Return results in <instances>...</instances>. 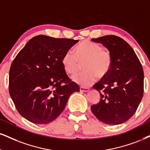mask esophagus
<instances>
[{"label": "esophagus", "instance_id": "obj_1", "mask_svg": "<svg viewBox=\"0 0 150 150\" xmlns=\"http://www.w3.org/2000/svg\"><path fill=\"white\" fill-rule=\"evenodd\" d=\"M89 88H83V87H80V91L81 92H88L89 91Z\"/></svg>", "mask_w": 150, "mask_h": 150}]
</instances>
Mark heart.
Listing matches in <instances>:
<instances>
[{
    "instance_id": "1",
    "label": "heart",
    "mask_w": 150,
    "mask_h": 150,
    "mask_svg": "<svg viewBox=\"0 0 150 150\" xmlns=\"http://www.w3.org/2000/svg\"><path fill=\"white\" fill-rule=\"evenodd\" d=\"M83 63L85 71L74 76L72 80L81 86H89L98 77L104 78L109 73L112 67L111 54L99 44L86 40L76 47L75 53L68 51L62 59L64 70L69 75L75 74Z\"/></svg>"
}]
</instances>
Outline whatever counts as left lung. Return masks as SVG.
Returning a JSON list of instances; mask_svg holds the SVG:
<instances>
[{
	"label": "left lung",
	"instance_id": "1",
	"mask_svg": "<svg viewBox=\"0 0 150 150\" xmlns=\"http://www.w3.org/2000/svg\"><path fill=\"white\" fill-rule=\"evenodd\" d=\"M92 41L102 44L108 50L112 67L108 74L94 85L101 99L92 105L91 110L107 125L124 123L134 115L143 98V67L134 49L120 37L105 35Z\"/></svg>",
	"mask_w": 150,
	"mask_h": 150
}]
</instances>
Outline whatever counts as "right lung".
I'll return each instance as SVG.
<instances>
[{
  "mask_svg": "<svg viewBox=\"0 0 150 150\" xmlns=\"http://www.w3.org/2000/svg\"><path fill=\"white\" fill-rule=\"evenodd\" d=\"M79 40L38 35L28 42L11 64L9 92L16 110L35 124H49L63 111L79 87L67 75L63 55Z\"/></svg>",
  "mask_w": 150,
  "mask_h": 150,
  "instance_id": "1",
  "label": "right lung"
}]
</instances>
